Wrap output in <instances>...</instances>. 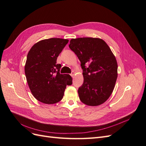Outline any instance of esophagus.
I'll return each mask as SVG.
<instances>
[{"mask_svg":"<svg viewBox=\"0 0 146 146\" xmlns=\"http://www.w3.org/2000/svg\"><path fill=\"white\" fill-rule=\"evenodd\" d=\"M70 76H71V77H74V76H75V72H74V71H72V73L70 74Z\"/></svg>","mask_w":146,"mask_h":146,"instance_id":"1","label":"esophagus"}]
</instances>
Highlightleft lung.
Returning <instances> with one entry per match:
<instances>
[{
	"instance_id": "obj_1",
	"label": "left lung",
	"mask_w": 146,
	"mask_h": 146,
	"mask_svg": "<svg viewBox=\"0 0 146 146\" xmlns=\"http://www.w3.org/2000/svg\"><path fill=\"white\" fill-rule=\"evenodd\" d=\"M69 47L80 61L83 71V83L78 90L80 100L92 107L104 104L112 94L117 77L115 56L98 38L72 39Z\"/></svg>"
}]
</instances>
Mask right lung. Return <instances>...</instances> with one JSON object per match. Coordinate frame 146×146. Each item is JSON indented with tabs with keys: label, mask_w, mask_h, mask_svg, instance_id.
<instances>
[{
	"label": "right lung",
	"mask_w": 146,
	"mask_h": 146,
	"mask_svg": "<svg viewBox=\"0 0 146 146\" xmlns=\"http://www.w3.org/2000/svg\"><path fill=\"white\" fill-rule=\"evenodd\" d=\"M69 40L52 38L39 41L29 50L25 64L26 79L35 98L46 104L63 99L67 85H72L69 74H61L56 59Z\"/></svg>",
	"instance_id": "add662e5"
}]
</instances>
